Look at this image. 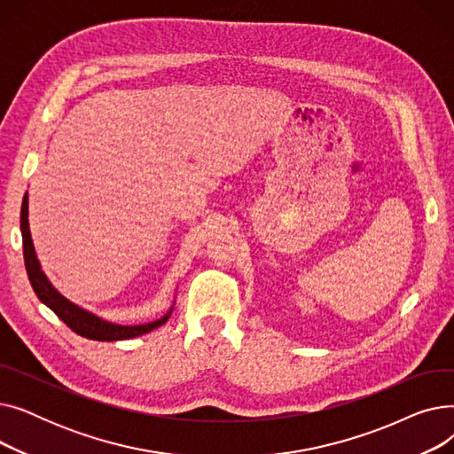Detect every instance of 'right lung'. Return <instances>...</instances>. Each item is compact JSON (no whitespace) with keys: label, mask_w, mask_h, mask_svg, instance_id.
<instances>
[{"label":"right lung","mask_w":454,"mask_h":454,"mask_svg":"<svg viewBox=\"0 0 454 454\" xmlns=\"http://www.w3.org/2000/svg\"><path fill=\"white\" fill-rule=\"evenodd\" d=\"M20 230H21V239H23V259H26V269L29 281L33 285V291L36 293L38 300L45 303L51 311L71 329L75 331L77 335L86 337L90 340H101V342H114V340H127L139 335H145L153 329L163 325L169 317L173 315L175 301L169 311H167L161 318L147 324H136V325H123V324H114L108 322L98 315H93L88 309L74 303L62 296L53 283L47 279V276L42 270V265L38 261L33 237L29 230V193H26L21 202V213H20Z\"/></svg>","instance_id":"right-lung-1"}]
</instances>
